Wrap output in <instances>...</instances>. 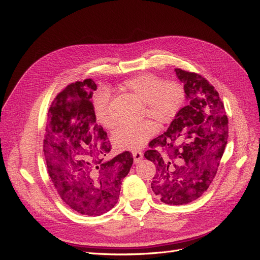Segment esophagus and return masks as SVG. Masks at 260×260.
Masks as SVG:
<instances>
[{"mask_svg": "<svg viewBox=\"0 0 260 260\" xmlns=\"http://www.w3.org/2000/svg\"><path fill=\"white\" fill-rule=\"evenodd\" d=\"M132 155H133V159H135L136 162L140 161L141 159L143 158V153L141 152V151H133Z\"/></svg>", "mask_w": 260, "mask_h": 260, "instance_id": "obj_1", "label": "esophagus"}]
</instances>
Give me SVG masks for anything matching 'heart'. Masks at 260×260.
Segmentation results:
<instances>
[{
    "label": "heart",
    "mask_w": 260,
    "mask_h": 260,
    "mask_svg": "<svg viewBox=\"0 0 260 260\" xmlns=\"http://www.w3.org/2000/svg\"><path fill=\"white\" fill-rule=\"evenodd\" d=\"M121 90L123 93L143 103V117L149 116L161 123L172 121L184 104V90L175 80L162 81L154 74H141L125 80ZM108 105L107 93L101 92L94 101V111L99 122L108 129L115 123L106 117ZM158 131V124L148 119L136 125H127L117 130L113 137V143L117 151H132L142 148Z\"/></svg>",
    "instance_id": "heart-1"
}]
</instances>
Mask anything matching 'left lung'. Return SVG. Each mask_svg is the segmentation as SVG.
Returning a JSON list of instances; mask_svg holds the SVG:
<instances>
[{
	"mask_svg": "<svg viewBox=\"0 0 260 260\" xmlns=\"http://www.w3.org/2000/svg\"><path fill=\"white\" fill-rule=\"evenodd\" d=\"M175 72L188 104L164 135L149 142L144 156L156 165L153 192L165 204L183 205L201 198L214 180L228 142V117L219 93L205 78L179 68Z\"/></svg>",
	"mask_w": 260,
	"mask_h": 260,
	"instance_id": "8db88e82",
	"label": "left lung"
}]
</instances>
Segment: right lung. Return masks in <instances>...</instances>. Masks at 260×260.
I'll return each mask as SVG.
<instances>
[{"label": "right lung", "mask_w": 260, "mask_h": 260, "mask_svg": "<svg viewBox=\"0 0 260 260\" xmlns=\"http://www.w3.org/2000/svg\"><path fill=\"white\" fill-rule=\"evenodd\" d=\"M98 86L85 79L67 85L49 109L43 152L52 182L65 204L82 215L100 216L119 199L133 164L130 152L106 160L107 133L96 123L92 102Z\"/></svg>", "instance_id": "add662e5"}]
</instances>
